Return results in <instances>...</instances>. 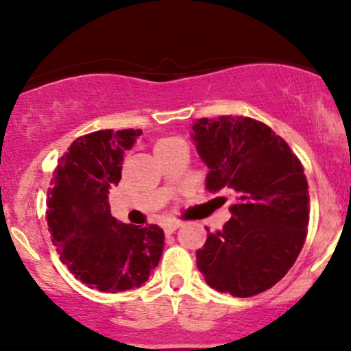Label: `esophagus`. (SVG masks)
<instances>
[{
	"label": "esophagus",
	"instance_id": "34e87169",
	"mask_svg": "<svg viewBox=\"0 0 351 351\" xmlns=\"http://www.w3.org/2000/svg\"><path fill=\"white\" fill-rule=\"evenodd\" d=\"M180 226H181V223H170V224H165V226H163L165 234H167V236L173 234V232H175L176 229H178Z\"/></svg>",
	"mask_w": 351,
	"mask_h": 351
}]
</instances>
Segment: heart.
I'll use <instances>...</instances> for the list:
<instances>
[{
	"label": "heart",
	"mask_w": 351,
	"mask_h": 351,
	"mask_svg": "<svg viewBox=\"0 0 351 351\" xmlns=\"http://www.w3.org/2000/svg\"><path fill=\"white\" fill-rule=\"evenodd\" d=\"M173 143H180L178 138H162L158 143L155 145V150H158V148H163V147H170Z\"/></svg>",
	"instance_id": "obj_1"
}]
</instances>
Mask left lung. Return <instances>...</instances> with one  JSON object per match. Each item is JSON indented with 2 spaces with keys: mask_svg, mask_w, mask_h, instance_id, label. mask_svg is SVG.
<instances>
[{
  "mask_svg": "<svg viewBox=\"0 0 351 351\" xmlns=\"http://www.w3.org/2000/svg\"><path fill=\"white\" fill-rule=\"evenodd\" d=\"M193 132L209 168L208 191L234 196L231 219L221 231L208 229L196 252L199 272L209 287L234 297L265 292L289 272L307 237L304 167L282 136L249 117L199 119Z\"/></svg>",
  "mask_w": 351,
  "mask_h": 351,
  "instance_id": "1",
  "label": "left lung"
}]
</instances>
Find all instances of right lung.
<instances>
[{
	"label": "right lung",
	"instance_id": "right-lung-1",
	"mask_svg": "<svg viewBox=\"0 0 351 351\" xmlns=\"http://www.w3.org/2000/svg\"><path fill=\"white\" fill-rule=\"evenodd\" d=\"M140 134L127 128L79 136L59 158L47 189V229L60 261L102 292L140 287L163 252L162 228L119 223L107 199L122 178L125 150Z\"/></svg>",
	"mask_w": 351,
	"mask_h": 351
}]
</instances>
